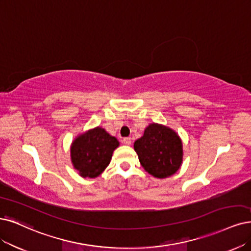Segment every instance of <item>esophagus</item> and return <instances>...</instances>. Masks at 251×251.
Instances as JSON below:
<instances>
[{
	"instance_id": "esophagus-1",
	"label": "esophagus",
	"mask_w": 251,
	"mask_h": 251,
	"mask_svg": "<svg viewBox=\"0 0 251 251\" xmlns=\"http://www.w3.org/2000/svg\"><path fill=\"white\" fill-rule=\"evenodd\" d=\"M123 143L125 144V145H127V146H129V145H131V138L130 137H125V138H123Z\"/></svg>"
}]
</instances>
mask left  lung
I'll return each instance as SVG.
<instances>
[{
  "label": "left lung",
  "instance_id": "1",
  "mask_svg": "<svg viewBox=\"0 0 251 251\" xmlns=\"http://www.w3.org/2000/svg\"><path fill=\"white\" fill-rule=\"evenodd\" d=\"M134 150L146 172L155 178H168L177 172L183 160L181 138L173 129L150 124L134 143Z\"/></svg>",
  "mask_w": 251,
  "mask_h": 251
}]
</instances>
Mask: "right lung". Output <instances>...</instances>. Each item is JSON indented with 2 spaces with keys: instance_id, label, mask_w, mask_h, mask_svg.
<instances>
[{
  "instance_id": "1",
  "label": "right lung",
  "mask_w": 251,
  "mask_h": 251,
  "mask_svg": "<svg viewBox=\"0 0 251 251\" xmlns=\"http://www.w3.org/2000/svg\"><path fill=\"white\" fill-rule=\"evenodd\" d=\"M119 147L115 136L96 127L73 141L70 153L74 169L82 178H96L109 164L113 152Z\"/></svg>"
}]
</instances>
